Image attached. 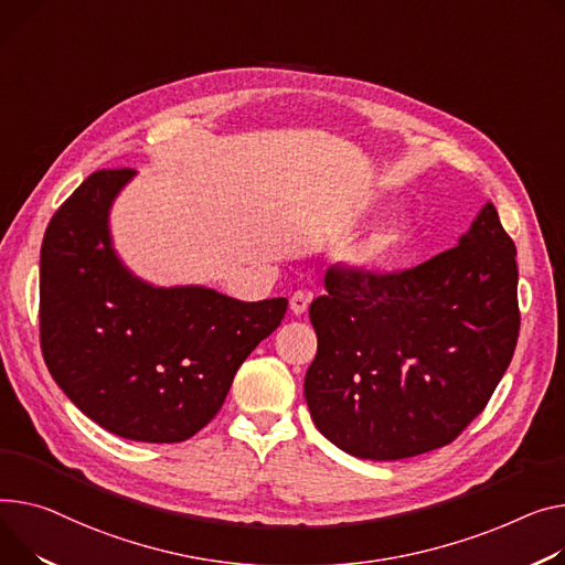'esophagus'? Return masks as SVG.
Returning a JSON list of instances; mask_svg holds the SVG:
<instances>
[{"instance_id":"34e87169","label":"esophagus","mask_w":565,"mask_h":565,"mask_svg":"<svg viewBox=\"0 0 565 565\" xmlns=\"http://www.w3.org/2000/svg\"><path fill=\"white\" fill-rule=\"evenodd\" d=\"M309 302H311V292L309 290H297L290 297V311L295 316H302L309 309Z\"/></svg>"}]
</instances>
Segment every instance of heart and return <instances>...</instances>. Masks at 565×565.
Returning <instances> with one entry per match:
<instances>
[{
	"label": "heart",
	"mask_w": 565,
	"mask_h": 565,
	"mask_svg": "<svg viewBox=\"0 0 565 565\" xmlns=\"http://www.w3.org/2000/svg\"><path fill=\"white\" fill-rule=\"evenodd\" d=\"M406 238L404 224L399 222H386L382 227L370 232L363 236L348 254V260L356 268H380L384 263H388L397 249L402 247Z\"/></svg>",
	"instance_id": "obj_1"
}]
</instances>
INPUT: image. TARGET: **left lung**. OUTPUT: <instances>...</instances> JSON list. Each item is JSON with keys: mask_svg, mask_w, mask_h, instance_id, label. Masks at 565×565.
<instances>
[{"mask_svg": "<svg viewBox=\"0 0 565 565\" xmlns=\"http://www.w3.org/2000/svg\"><path fill=\"white\" fill-rule=\"evenodd\" d=\"M309 316L305 397L348 455L395 461L452 443L486 408L520 331L515 245L488 202L457 247L416 268L335 263Z\"/></svg>", "mask_w": 565, "mask_h": 565, "instance_id": "1", "label": "left lung"}]
</instances>
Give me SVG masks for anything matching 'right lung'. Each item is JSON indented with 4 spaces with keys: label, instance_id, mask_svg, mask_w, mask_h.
<instances>
[{
    "label": "right lung",
    "instance_id": "right-lung-1",
    "mask_svg": "<svg viewBox=\"0 0 565 565\" xmlns=\"http://www.w3.org/2000/svg\"><path fill=\"white\" fill-rule=\"evenodd\" d=\"M131 168L97 170L54 213L41 247V350L61 391L110 434L181 443L209 425L288 299L152 288L110 249L108 209Z\"/></svg>",
    "mask_w": 565,
    "mask_h": 565
}]
</instances>
